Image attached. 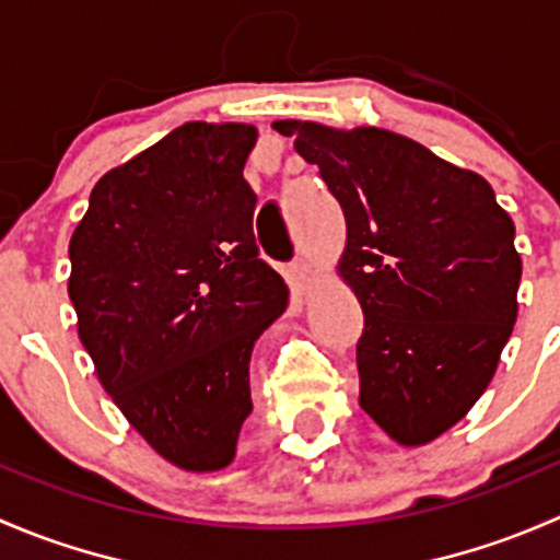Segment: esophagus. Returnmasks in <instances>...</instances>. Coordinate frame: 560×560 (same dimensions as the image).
<instances>
[{
	"label": "esophagus",
	"mask_w": 560,
	"mask_h": 560,
	"mask_svg": "<svg viewBox=\"0 0 560 560\" xmlns=\"http://www.w3.org/2000/svg\"><path fill=\"white\" fill-rule=\"evenodd\" d=\"M287 281H290V287H295L298 292H306L314 281V268L306 259H295V262L287 268Z\"/></svg>",
	"instance_id": "obj_1"
}]
</instances>
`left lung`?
<instances>
[{"label":"left lung","mask_w":560,"mask_h":560,"mask_svg":"<svg viewBox=\"0 0 560 560\" xmlns=\"http://www.w3.org/2000/svg\"><path fill=\"white\" fill-rule=\"evenodd\" d=\"M273 129L347 219L336 270L365 316L360 406L400 447L431 444L488 389L512 336L515 222L482 175L398 132L298 118Z\"/></svg>","instance_id":"obj_1"}]
</instances>
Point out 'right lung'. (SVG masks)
Returning <instances> with one entry per match:
<instances>
[{
	"label": "right lung",
	"instance_id": "obj_1",
	"mask_svg": "<svg viewBox=\"0 0 560 560\" xmlns=\"http://www.w3.org/2000/svg\"><path fill=\"white\" fill-rule=\"evenodd\" d=\"M254 124L173 129L97 180L70 238L67 292L105 393L195 474L235 460L254 343L290 306L254 244Z\"/></svg>",
	"mask_w": 560,
	"mask_h": 560
}]
</instances>
